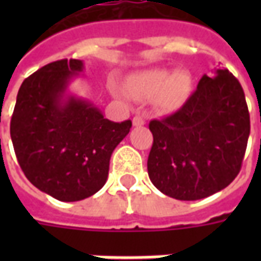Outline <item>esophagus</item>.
Here are the masks:
<instances>
[{"label":"esophagus","instance_id":"1","mask_svg":"<svg viewBox=\"0 0 261 261\" xmlns=\"http://www.w3.org/2000/svg\"><path fill=\"white\" fill-rule=\"evenodd\" d=\"M145 124V120L142 116H136L134 119H133V125L134 127H141V125Z\"/></svg>","mask_w":261,"mask_h":261}]
</instances>
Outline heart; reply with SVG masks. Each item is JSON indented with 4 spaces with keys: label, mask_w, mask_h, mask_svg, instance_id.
Returning a JSON list of instances; mask_svg holds the SVG:
<instances>
[{
    "label": "heart",
    "mask_w": 261,
    "mask_h": 261,
    "mask_svg": "<svg viewBox=\"0 0 261 261\" xmlns=\"http://www.w3.org/2000/svg\"><path fill=\"white\" fill-rule=\"evenodd\" d=\"M125 91L137 100L153 97L159 113L170 114L180 110L192 92V80L185 71L153 68L130 75L125 80Z\"/></svg>",
    "instance_id": "heart-1"
}]
</instances>
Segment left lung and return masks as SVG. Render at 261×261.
I'll list each match as a JSON object with an SVG mask.
<instances>
[{"mask_svg": "<svg viewBox=\"0 0 261 261\" xmlns=\"http://www.w3.org/2000/svg\"><path fill=\"white\" fill-rule=\"evenodd\" d=\"M149 130L148 175L159 192L183 201L221 192L239 173L250 134L239 81L226 68L204 74L185 106Z\"/></svg>", "mask_w": 261, "mask_h": 261, "instance_id": "obj_1", "label": "left lung"}]
</instances>
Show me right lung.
Masks as SVG:
<instances>
[{
    "label": "right lung",
    "mask_w": 261,
    "mask_h": 261,
    "mask_svg": "<svg viewBox=\"0 0 261 261\" xmlns=\"http://www.w3.org/2000/svg\"><path fill=\"white\" fill-rule=\"evenodd\" d=\"M85 65L60 60L28 76L18 92L11 140L32 185L60 201L93 196L108 180L114 148L131 121L114 123L69 89Z\"/></svg>",
    "instance_id": "add662e5"
}]
</instances>
